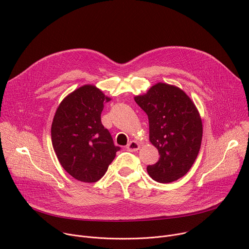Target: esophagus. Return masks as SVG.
I'll use <instances>...</instances> for the list:
<instances>
[{
  "instance_id": "esophagus-1",
  "label": "esophagus",
  "mask_w": 249,
  "mask_h": 249,
  "mask_svg": "<svg viewBox=\"0 0 249 249\" xmlns=\"http://www.w3.org/2000/svg\"><path fill=\"white\" fill-rule=\"evenodd\" d=\"M139 148H140V144H139L138 142H136V141H131V142L127 145V147H126L127 151H129V152L138 151Z\"/></svg>"
}]
</instances>
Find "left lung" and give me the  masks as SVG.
<instances>
[{"label": "left lung", "mask_w": 249, "mask_h": 249, "mask_svg": "<svg viewBox=\"0 0 249 249\" xmlns=\"http://www.w3.org/2000/svg\"><path fill=\"white\" fill-rule=\"evenodd\" d=\"M149 119L150 141L159 161L147 167L159 183H172L185 176L195 163L202 138V124L191 98L176 86L157 83L134 98Z\"/></svg>", "instance_id": "8db88e82"}]
</instances>
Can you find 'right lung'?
Instances as JSON below:
<instances>
[{
	"label": "right lung",
	"instance_id": "obj_1",
	"mask_svg": "<svg viewBox=\"0 0 249 249\" xmlns=\"http://www.w3.org/2000/svg\"><path fill=\"white\" fill-rule=\"evenodd\" d=\"M110 100L93 85H83L59 104L52 125V142L62 168L74 178L95 183L106 173L120 147L101 123Z\"/></svg>",
	"mask_w": 249,
	"mask_h": 249
}]
</instances>
